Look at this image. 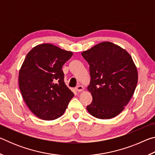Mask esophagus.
I'll list each match as a JSON object with an SVG mask.
<instances>
[{
	"mask_svg": "<svg viewBox=\"0 0 155 155\" xmlns=\"http://www.w3.org/2000/svg\"><path fill=\"white\" fill-rule=\"evenodd\" d=\"M75 90H76V91H77L78 92H80V91H83V90H84V87H83L82 85H78L77 87L75 88Z\"/></svg>",
	"mask_w": 155,
	"mask_h": 155,
	"instance_id": "esophagus-1",
	"label": "esophagus"
}]
</instances>
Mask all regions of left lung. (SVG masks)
I'll use <instances>...</instances> for the list:
<instances>
[{"label": "left lung", "mask_w": 155, "mask_h": 155, "mask_svg": "<svg viewBox=\"0 0 155 155\" xmlns=\"http://www.w3.org/2000/svg\"><path fill=\"white\" fill-rule=\"evenodd\" d=\"M82 56L90 65L91 80L87 90L92 102L87 110L98 119H111L120 114L134 94L138 72L130 54L110 41H103Z\"/></svg>", "instance_id": "left-lung-1"}]
</instances>
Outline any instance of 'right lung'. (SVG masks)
Listing matches in <instances>:
<instances>
[{
  "label": "right lung",
  "instance_id": "right-lung-1",
  "mask_svg": "<svg viewBox=\"0 0 155 155\" xmlns=\"http://www.w3.org/2000/svg\"><path fill=\"white\" fill-rule=\"evenodd\" d=\"M72 54L53 44H41L26 56L19 71V87L28 109L39 118L61 117L74 96L61 70Z\"/></svg>",
  "mask_w": 155,
  "mask_h": 155
}]
</instances>
